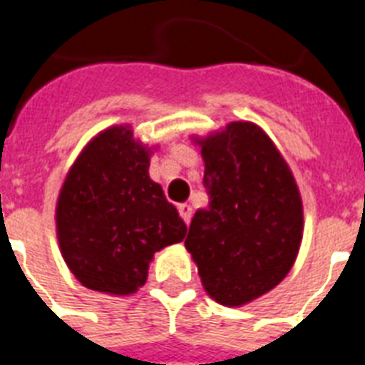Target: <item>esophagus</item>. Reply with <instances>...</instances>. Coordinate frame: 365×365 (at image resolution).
Wrapping results in <instances>:
<instances>
[{
  "label": "esophagus",
  "mask_w": 365,
  "mask_h": 365,
  "mask_svg": "<svg viewBox=\"0 0 365 365\" xmlns=\"http://www.w3.org/2000/svg\"><path fill=\"white\" fill-rule=\"evenodd\" d=\"M178 212H180V216H182L183 222L189 225V222H191V216H193V208H191V205H187V202L178 205Z\"/></svg>",
  "instance_id": "esophagus-1"
}]
</instances>
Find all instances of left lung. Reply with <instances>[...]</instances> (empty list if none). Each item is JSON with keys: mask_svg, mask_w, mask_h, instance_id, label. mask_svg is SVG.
Listing matches in <instances>:
<instances>
[{"mask_svg": "<svg viewBox=\"0 0 365 365\" xmlns=\"http://www.w3.org/2000/svg\"><path fill=\"white\" fill-rule=\"evenodd\" d=\"M210 205L195 212L185 248L206 294L242 307L292 271L303 240V200L292 168L261 126L227 123L191 136Z\"/></svg>", "mask_w": 365, "mask_h": 365, "instance_id": "1", "label": "left lung"}]
</instances>
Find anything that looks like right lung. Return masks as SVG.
<instances>
[{
	"label": "right lung",
	"mask_w": 365,
	"mask_h": 365,
	"mask_svg": "<svg viewBox=\"0 0 365 365\" xmlns=\"http://www.w3.org/2000/svg\"><path fill=\"white\" fill-rule=\"evenodd\" d=\"M157 148L134 136L126 123L108 126L88 140L66 174L54 210L56 239L85 288L136 294L155 252L187 233L176 206L149 178Z\"/></svg>",
	"instance_id": "right-lung-1"
}]
</instances>
